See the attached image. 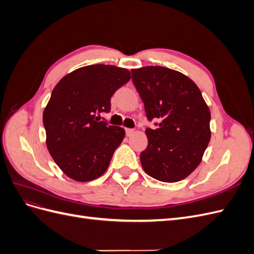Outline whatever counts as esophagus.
<instances>
[{"label":"esophagus","instance_id":"esophagus-1","mask_svg":"<svg viewBox=\"0 0 254 254\" xmlns=\"http://www.w3.org/2000/svg\"><path fill=\"white\" fill-rule=\"evenodd\" d=\"M135 133V130L134 129H130V128H127L126 129V134L128 135V136H131V135H133Z\"/></svg>","mask_w":254,"mask_h":254}]
</instances>
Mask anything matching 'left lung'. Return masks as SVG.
Listing matches in <instances>:
<instances>
[{"label":"left lung","instance_id":"obj_1","mask_svg":"<svg viewBox=\"0 0 254 254\" xmlns=\"http://www.w3.org/2000/svg\"><path fill=\"white\" fill-rule=\"evenodd\" d=\"M132 81L149 121L148 145L141 152L145 173L163 182L187 178L200 164L211 140V112L197 84L187 75L160 65L132 68Z\"/></svg>","mask_w":254,"mask_h":254}]
</instances>
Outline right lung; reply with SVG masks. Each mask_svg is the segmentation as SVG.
<instances>
[{
  "mask_svg": "<svg viewBox=\"0 0 254 254\" xmlns=\"http://www.w3.org/2000/svg\"><path fill=\"white\" fill-rule=\"evenodd\" d=\"M130 78L127 68L92 64L66 74L54 88L43 111L45 143L68 178L88 182L107 171L125 130L97 122L96 114L110 110L111 96Z\"/></svg>",
  "mask_w": 254,
  "mask_h": 254,
  "instance_id": "1",
  "label": "right lung"
}]
</instances>
